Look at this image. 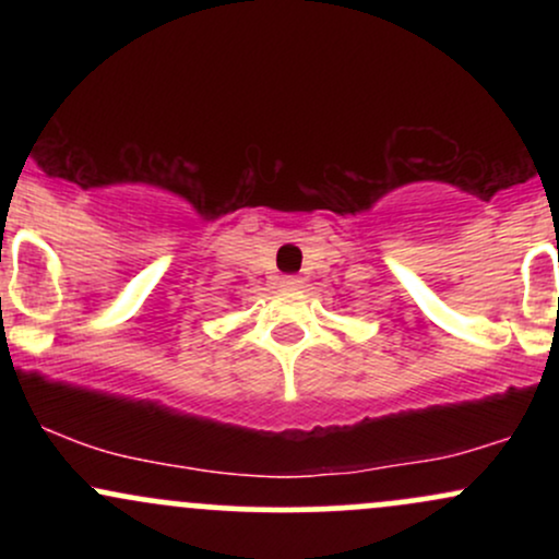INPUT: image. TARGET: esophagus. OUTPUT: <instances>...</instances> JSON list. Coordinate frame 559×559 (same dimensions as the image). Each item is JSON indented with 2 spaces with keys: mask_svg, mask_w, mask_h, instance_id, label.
Segmentation results:
<instances>
[{
  "mask_svg": "<svg viewBox=\"0 0 559 559\" xmlns=\"http://www.w3.org/2000/svg\"><path fill=\"white\" fill-rule=\"evenodd\" d=\"M281 286H284V288H299L301 278H299V275H284V278H281Z\"/></svg>",
  "mask_w": 559,
  "mask_h": 559,
  "instance_id": "esophagus-1",
  "label": "esophagus"
}]
</instances>
